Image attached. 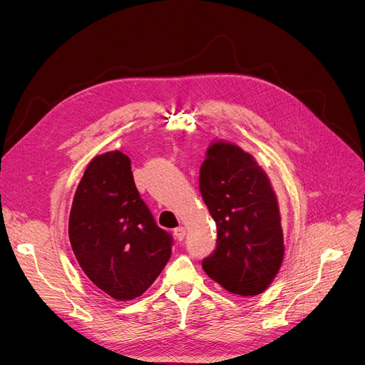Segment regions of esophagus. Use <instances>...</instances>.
<instances>
[{"mask_svg":"<svg viewBox=\"0 0 365 365\" xmlns=\"http://www.w3.org/2000/svg\"><path fill=\"white\" fill-rule=\"evenodd\" d=\"M174 234H175V237H177L178 240H184L185 234H187V228H185V227H182V225H180L178 228H175V230H174Z\"/></svg>","mask_w":365,"mask_h":365,"instance_id":"esophagus-1","label":"esophagus"}]
</instances>
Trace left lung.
Here are the masks:
<instances>
[{
	"label": "left lung",
	"instance_id": "1",
	"mask_svg": "<svg viewBox=\"0 0 365 365\" xmlns=\"http://www.w3.org/2000/svg\"><path fill=\"white\" fill-rule=\"evenodd\" d=\"M199 181L218 230L217 249L202 264L205 272L230 293H262L284 259L280 207L267 173L237 144L215 140Z\"/></svg>",
	"mask_w": 365,
	"mask_h": 365
}]
</instances>
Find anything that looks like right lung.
<instances>
[{
  "instance_id": "1",
  "label": "right lung",
  "mask_w": 365,
  "mask_h": 365,
  "mask_svg": "<svg viewBox=\"0 0 365 365\" xmlns=\"http://www.w3.org/2000/svg\"><path fill=\"white\" fill-rule=\"evenodd\" d=\"M75 258L101 292L131 301L155 283L173 239L141 200L131 160L119 150L96 156L75 191L69 215Z\"/></svg>"
}]
</instances>
